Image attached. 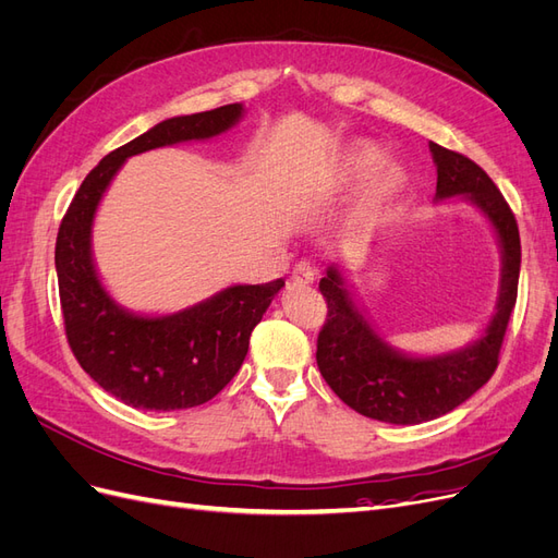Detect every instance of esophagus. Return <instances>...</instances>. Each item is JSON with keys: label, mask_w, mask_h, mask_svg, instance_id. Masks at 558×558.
Listing matches in <instances>:
<instances>
[{"label": "esophagus", "mask_w": 558, "mask_h": 558, "mask_svg": "<svg viewBox=\"0 0 558 558\" xmlns=\"http://www.w3.org/2000/svg\"><path fill=\"white\" fill-rule=\"evenodd\" d=\"M291 279H293L295 286H310V283H314V279H316V267H314L310 260H300V263L293 267Z\"/></svg>", "instance_id": "1"}]
</instances>
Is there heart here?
<instances>
[{"mask_svg": "<svg viewBox=\"0 0 558 558\" xmlns=\"http://www.w3.org/2000/svg\"><path fill=\"white\" fill-rule=\"evenodd\" d=\"M379 162V150L373 144H356L353 146L347 160H344V177L347 179H361ZM404 185V172L398 165H386L377 172L373 189H369V202L373 205H384L391 197H396Z\"/></svg>", "mask_w": 558, "mask_h": 558, "instance_id": "obj_1", "label": "heart"}]
</instances>
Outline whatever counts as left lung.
<instances>
[{"instance_id": "1", "label": "left lung", "mask_w": 558, "mask_h": 558, "mask_svg": "<svg viewBox=\"0 0 558 558\" xmlns=\"http://www.w3.org/2000/svg\"><path fill=\"white\" fill-rule=\"evenodd\" d=\"M437 167L435 199L461 195L494 223L502 251L500 295L494 318L477 342L433 359H412L388 347L367 324L335 267L318 289L328 302L326 324L316 340L320 375L342 402L386 424H424L453 408L492 379L517 302L521 242L517 218L496 183L477 162L440 144H428Z\"/></svg>"}]
</instances>
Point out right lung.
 <instances>
[{"label":"right lung","instance_id":"obj_1","mask_svg":"<svg viewBox=\"0 0 558 558\" xmlns=\"http://www.w3.org/2000/svg\"><path fill=\"white\" fill-rule=\"evenodd\" d=\"M242 105L167 118L142 137L111 150L83 179L56 242V269L66 342L78 365L107 393L137 410L172 412L211 400L242 367L251 330L260 324L283 279L230 286L170 316H137L99 281L90 230L107 185L130 158L150 148L209 140L242 118Z\"/></svg>","mask_w":558,"mask_h":558}]
</instances>
